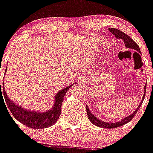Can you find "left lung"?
I'll use <instances>...</instances> for the list:
<instances>
[{"mask_svg": "<svg viewBox=\"0 0 153 153\" xmlns=\"http://www.w3.org/2000/svg\"><path fill=\"white\" fill-rule=\"evenodd\" d=\"M109 31L112 34H113L115 36V38L117 39H121L123 41H124V44L125 45V47L126 49H132V50H135L136 52H139L140 54L141 53V50H140V48L138 47V44L132 39L129 36H128L126 34L124 33L123 32L120 31L119 29H114V28H109ZM137 53V52H136ZM146 83L145 84L144 87H143V89H144V93H143V95L142 97V100L140 102L139 105L138 106V107L135 109L132 113H131L130 115H129L128 116L125 117V118L121 119V121H117V122H105L104 121H101V120L98 119L95 115H94L91 112V111L89 110V107H88L87 105H86V113H87V116L88 118L89 119V121L92 123L95 126H98V127H101V128H106V129H113V128H117L118 126H121L123 125L126 124V123L129 122L133 118V117L135 116V115L136 114V112H138V109H139L140 106H141V104H142L143 99L145 98V92H146Z\"/></svg>", "mask_w": 153, "mask_h": 153, "instance_id": "1", "label": "left lung"}]
</instances>
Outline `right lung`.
I'll return each mask as SVG.
<instances>
[{
  "mask_svg": "<svg viewBox=\"0 0 153 153\" xmlns=\"http://www.w3.org/2000/svg\"><path fill=\"white\" fill-rule=\"evenodd\" d=\"M7 68L6 69L5 74L7 73ZM4 83V80H3L4 96L5 98L6 103H7L10 112H12V115L15 119L20 121L21 124L26 125L28 127L32 128V129L47 128L55 124L61 115V105H62L66 92L73 84H76V83H74L70 86L58 91L55 95V97H54L55 101H54L53 106L50 109L46 111V112H36L35 110H31V109L29 110V109H24V107H21L18 104L13 102L12 100H10V98L7 96V94L6 93ZM0 89L1 92V81Z\"/></svg>",
  "mask_w": 153,
  "mask_h": 153,
  "instance_id": "1",
  "label": "right lung"
}]
</instances>
